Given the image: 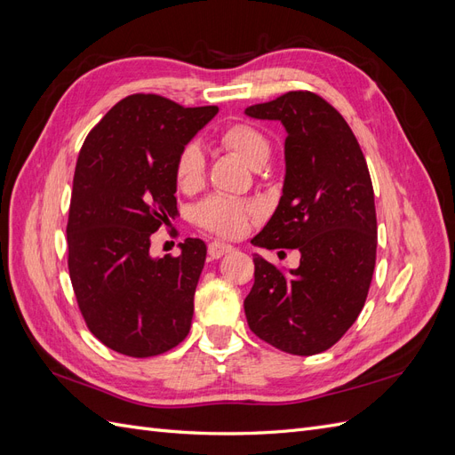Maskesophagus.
I'll return each instance as SVG.
<instances>
[{"label": "esophagus", "instance_id": "1", "mask_svg": "<svg viewBox=\"0 0 455 455\" xmlns=\"http://www.w3.org/2000/svg\"><path fill=\"white\" fill-rule=\"evenodd\" d=\"M231 251H233V246H231V244H226V243H222V241H212V243H209V256H211L212 259L222 258L224 254H228V252H231Z\"/></svg>", "mask_w": 455, "mask_h": 455}]
</instances>
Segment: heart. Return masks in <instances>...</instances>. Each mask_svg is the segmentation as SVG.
Instances as JSON below:
<instances>
[{"label":"heart","mask_w":455,"mask_h":455,"mask_svg":"<svg viewBox=\"0 0 455 455\" xmlns=\"http://www.w3.org/2000/svg\"><path fill=\"white\" fill-rule=\"evenodd\" d=\"M218 142L241 157L252 169L269 159L271 144L267 136L251 123H231L218 134ZM204 182V157L199 146L186 144L174 161V184L184 194H194ZM256 216V206L246 201L209 197L194 209V222L220 237H239Z\"/></svg>","instance_id":"obj_1"}]
</instances>
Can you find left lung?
<instances>
[{
    "label": "left lung",
    "instance_id": "left-lung-1",
    "mask_svg": "<svg viewBox=\"0 0 455 455\" xmlns=\"http://www.w3.org/2000/svg\"><path fill=\"white\" fill-rule=\"evenodd\" d=\"M244 114L281 121L288 132L283 196L252 243L301 254L291 273L254 256L246 321L284 353H323L356 321L374 275L378 222L368 164L347 121L311 91H291Z\"/></svg>",
    "mask_w": 455,
    "mask_h": 455
}]
</instances>
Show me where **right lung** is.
<instances>
[{
	"instance_id": "right-lung-1",
	"label": "right lung",
	"mask_w": 455,
	"mask_h": 455,
	"mask_svg": "<svg viewBox=\"0 0 455 455\" xmlns=\"http://www.w3.org/2000/svg\"><path fill=\"white\" fill-rule=\"evenodd\" d=\"M216 106L184 108L131 94L81 146L68 214V269L94 338L121 355L167 353L191 326L206 258L201 239L180 256H149V237L176 216L174 161Z\"/></svg>"
}]
</instances>
